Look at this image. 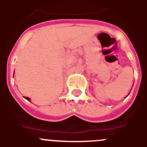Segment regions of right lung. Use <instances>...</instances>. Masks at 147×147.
Here are the masks:
<instances>
[{
    "mask_svg": "<svg viewBox=\"0 0 147 147\" xmlns=\"http://www.w3.org/2000/svg\"><path fill=\"white\" fill-rule=\"evenodd\" d=\"M25 99H27L28 100H30V98H28V97H25Z\"/></svg>",
    "mask_w": 147,
    "mask_h": 147,
    "instance_id": "right-lung-1",
    "label": "right lung"
}]
</instances>
